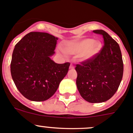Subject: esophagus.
<instances>
[{"instance_id": "1", "label": "esophagus", "mask_w": 133, "mask_h": 133, "mask_svg": "<svg viewBox=\"0 0 133 133\" xmlns=\"http://www.w3.org/2000/svg\"><path fill=\"white\" fill-rule=\"evenodd\" d=\"M69 68H70V69H74V65H73L72 64H70V65H69Z\"/></svg>"}]
</instances>
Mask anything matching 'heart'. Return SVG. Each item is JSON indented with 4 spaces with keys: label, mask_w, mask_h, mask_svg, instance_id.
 <instances>
[{
    "label": "heart",
    "mask_w": 133,
    "mask_h": 133,
    "mask_svg": "<svg viewBox=\"0 0 133 133\" xmlns=\"http://www.w3.org/2000/svg\"><path fill=\"white\" fill-rule=\"evenodd\" d=\"M101 42L91 39L77 40L68 42L65 45V51L69 54L79 53V58L83 60L92 58L100 51Z\"/></svg>",
    "instance_id": "obj_1"
}]
</instances>
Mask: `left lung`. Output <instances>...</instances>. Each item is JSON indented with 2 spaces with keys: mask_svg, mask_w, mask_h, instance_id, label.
I'll return each instance as SVG.
<instances>
[{
  "mask_svg": "<svg viewBox=\"0 0 133 133\" xmlns=\"http://www.w3.org/2000/svg\"><path fill=\"white\" fill-rule=\"evenodd\" d=\"M101 35L103 46L94 57L76 64V84L80 95L92 103L107 101L114 95L123 75V62L119 44L108 33L95 30Z\"/></svg>",
  "mask_w": 133,
  "mask_h": 133,
  "instance_id": "1",
  "label": "left lung"
}]
</instances>
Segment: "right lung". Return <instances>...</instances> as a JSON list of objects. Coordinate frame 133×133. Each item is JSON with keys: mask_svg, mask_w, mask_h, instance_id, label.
Here are the masks:
<instances>
[{"mask_svg": "<svg viewBox=\"0 0 133 133\" xmlns=\"http://www.w3.org/2000/svg\"><path fill=\"white\" fill-rule=\"evenodd\" d=\"M58 40L46 32H31L16 44L10 72L14 84L26 99L34 101L48 99L68 74L69 62L58 64L50 59Z\"/></svg>", "mask_w": 133, "mask_h": 133, "instance_id": "1", "label": "right lung"}]
</instances>
